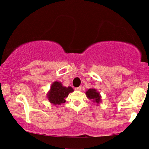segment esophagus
<instances>
[{"label":"esophagus","mask_w":149,"mask_h":149,"mask_svg":"<svg viewBox=\"0 0 149 149\" xmlns=\"http://www.w3.org/2000/svg\"><path fill=\"white\" fill-rule=\"evenodd\" d=\"M75 90H76V91H81V87H79L75 88Z\"/></svg>","instance_id":"obj_1"}]
</instances>
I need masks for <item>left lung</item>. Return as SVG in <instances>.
Returning <instances> with one entry per match:
<instances>
[{"label":"left lung","instance_id":"obj_1","mask_svg":"<svg viewBox=\"0 0 149 149\" xmlns=\"http://www.w3.org/2000/svg\"><path fill=\"white\" fill-rule=\"evenodd\" d=\"M86 96L89 100H91V101L94 103H96L97 105L100 104L101 102V96L100 93L97 91L96 89H89L85 92Z\"/></svg>","mask_w":149,"mask_h":149}]
</instances>
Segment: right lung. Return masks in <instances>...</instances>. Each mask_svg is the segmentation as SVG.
<instances>
[{
    "instance_id": "add662e5",
    "label": "right lung",
    "mask_w": 149,
    "mask_h": 149,
    "mask_svg": "<svg viewBox=\"0 0 149 149\" xmlns=\"http://www.w3.org/2000/svg\"><path fill=\"white\" fill-rule=\"evenodd\" d=\"M74 91L71 87H66L62 85L61 82L54 81L52 84L50 89L47 93V97L52 104L59 105L66 102V98L70 93Z\"/></svg>"
}]
</instances>
